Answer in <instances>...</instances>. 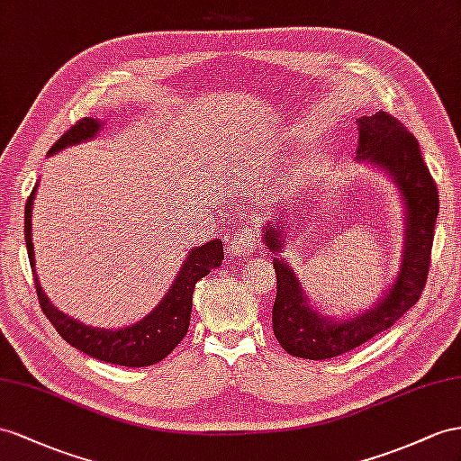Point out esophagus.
I'll list each match as a JSON object with an SVG mask.
<instances>
[{
  "label": "esophagus",
  "mask_w": 461,
  "mask_h": 461,
  "mask_svg": "<svg viewBox=\"0 0 461 461\" xmlns=\"http://www.w3.org/2000/svg\"><path fill=\"white\" fill-rule=\"evenodd\" d=\"M257 235L251 228H243L233 233L231 243H230V253L231 257H245L257 249Z\"/></svg>",
  "instance_id": "obj_1"
}]
</instances>
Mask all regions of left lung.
<instances>
[{"label":"left lung","instance_id":"8db88e82","mask_svg":"<svg viewBox=\"0 0 461 461\" xmlns=\"http://www.w3.org/2000/svg\"><path fill=\"white\" fill-rule=\"evenodd\" d=\"M358 159H366L393 176L407 208L405 253L399 276L375 308L352 320L333 321L310 308L300 282L286 261L275 258L276 300L273 329L288 354L308 360L340 357L392 327L420 298L432 261L434 223L438 216V188L420 156L419 141L397 118L387 113L358 118ZM267 249H282L280 226H267Z\"/></svg>","mask_w":461,"mask_h":461}]
</instances>
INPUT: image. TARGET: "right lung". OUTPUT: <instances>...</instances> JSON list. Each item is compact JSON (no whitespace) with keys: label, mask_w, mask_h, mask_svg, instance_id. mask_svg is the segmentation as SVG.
Segmentation results:
<instances>
[{"label":"right lung","mask_w":461,"mask_h":461,"mask_svg":"<svg viewBox=\"0 0 461 461\" xmlns=\"http://www.w3.org/2000/svg\"><path fill=\"white\" fill-rule=\"evenodd\" d=\"M99 121L95 118H81L72 128L58 138L56 144L49 149L56 153L64 149L66 146L79 144L99 132ZM37 193V186L31 193L27 206H25V240H27V251L31 258V267H34V251H32V240H31V216H32V198ZM223 261V247L220 240H212L203 247H196L186 257V261L181 268L179 276L175 278L167 296L161 300V303L153 310L148 317H144L140 323L132 327L116 329H99V327H87L79 323L66 313L58 312L54 305L46 298L42 292L37 273H34V288H37L39 303L42 313L49 317V321L54 325L68 345L76 347L77 350L89 354V357L116 364V366H130V368H138V366H151L161 362L171 350L181 343L188 331V323H191V310H193V292L194 285L210 275L212 268H218Z\"/></svg>","instance_id":"1"}]
</instances>
